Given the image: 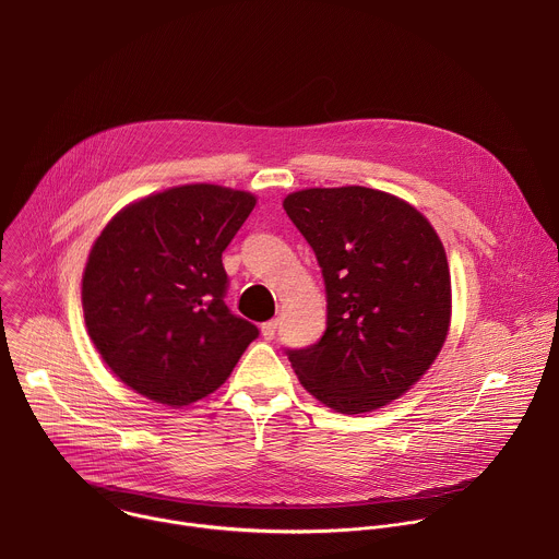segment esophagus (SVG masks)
I'll return each instance as SVG.
<instances>
[{
	"mask_svg": "<svg viewBox=\"0 0 559 559\" xmlns=\"http://www.w3.org/2000/svg\"><path fill=\"white\" fill-rule=\"evenodd\" d=\"M276 330H278V321H276V318H272V321H267V323L261 325V334H263L265 341H274Z\"/></svg>",
	"mask_w": 559,
	"mask_h": 559,
	"instance_id": "1",
	"label": "esophagus"
}]
</instances>
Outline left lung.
Masks as SVG:
<instances>
[{"instance_id": "8db88e82", "label": "left lung", "mask_w": 559, "mask_h": 559, "mask_svg": "<svg viewBox=\"0 0 559 559\" xmlns=\"http://www.w3.org/2000/svg\"><path fill=\"white\" fill-rule=\"evenodd\" d=\"M283 207L328 296L323 336L285 349L302 386L341 414L395 401L447 338L451 278L438 234L409 203L360 186L300 190Z\"/></svg>"}]
</instances>
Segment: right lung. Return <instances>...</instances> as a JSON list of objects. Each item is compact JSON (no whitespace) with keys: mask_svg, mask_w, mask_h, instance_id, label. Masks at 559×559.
<instances>
[{"mask_svg":"<svg viewBox=\"0 0 559 559\" xmlns=\"http://www.w3.org/2000/svg\"><path fill=\"white\" fill-rule=\"evenodd\" d=\"M257 199L181 186L119 212L84 272V318L106 365L154 403L183 407L216 391L259 328L225 305L223 252Z\"/></svg>","mask_w":559,"mask_h":559,"instance_id":"add662e5","label":"right lung"}]
</instances>
